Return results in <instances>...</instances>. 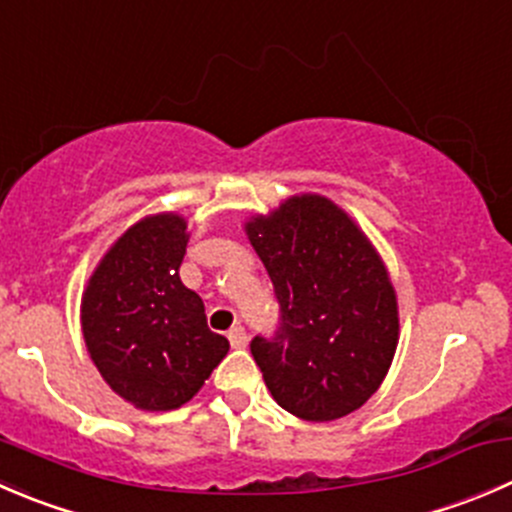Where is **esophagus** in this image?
Wrapping results in <instances>:
<instances>
[{"label":"esophagus","instance_id":"esophagus-1","mask_svg":"<svg viewBox=\"0 0 512 512\" xmlns=\"http://www.w3.org/2000/svg\"><path fill=\"white\" fill-rule=\"evenodd\" d=\"M227 337H230V345L232 347H245L247 345V332L242 325H235L230 332H227Z\"/></svg>","mask_w":512,"mask_h":512}]
</instances>
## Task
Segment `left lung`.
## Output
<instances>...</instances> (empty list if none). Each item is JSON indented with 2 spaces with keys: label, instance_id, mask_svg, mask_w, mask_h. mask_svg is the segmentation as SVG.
<instances>
[{
  "label": "left lung",
  "instance_id": "8db88e82",
  "mask_svg": "<svg viewBox=\"0 0 512 512\" xmlns=\"http://www.w3.org/2000/svg\"><path fill=\"white\" fill-rule=\"evenodd\" d=\"M245 235L280 302V330L252 357L280 408L310 423L345 418L380 388L400 340L390 272L362 227L317 192L252 215Z\"/></svg>",
  "mask_w": 512,
  "mask_h": 512
}]
</instances>
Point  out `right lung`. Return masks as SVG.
<instances>
[{"label": "right lung", "mask_w": 512, "mask_h": 512, "mask_svg": "<svg viewBox=\"0 0 512 512\" xmlns=\"http://www.w3.org/2000/svg\"><path fill=\"white\" fill-rule=\"evenodd\" d=\"M187 242L180 212L142 217L109 245L82 292L94 367L114 395L147 413L190 403L230 350L207 327L202 297L180 280Z\"/></svg>", "instance_id": "add662e5"}]
</instances>
